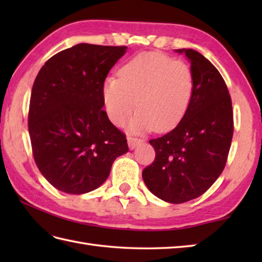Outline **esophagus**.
Masks as SVG:
<instances>
[{"mask_svg":"<svg viewBox=\"0 0 262 262\" xmlns=\"http://www.w3.org/2000/svg\"><path fill=\"white\" fill-rule=\"evenodd\" d=\"M127 141H128V146H129V148H130V149H134V148H136L138 145H141V144L143 143V141H142V140H138V138L132 137V136H128Z\"/></svg>","mask_w":262,"mask_h":262,"instance_id":"34e87169","label":"esophagus"}]
</instances>
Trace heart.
Listing matches in <instances>:
<instances>
[{
	"label": "heart",
	"mask_w": 262,
	"mask_h": 262,
	"mask_svg": "<svg viewBox=\"0 0 262 262\" xmlns=\"http://www.w3.org/2000/svg\"><path fill=\"white\" fill-rule=\"evenodd\" d=\"M118 77L103 81L101 94L105 114L114 125L128 124L132 133L166 132L182 120L190 107L194 76L190 66L159 53H144L119 70Z\"/></svg>",
	"instance_id": "heart-1"
}]
</instances>
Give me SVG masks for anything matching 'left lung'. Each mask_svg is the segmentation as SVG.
Here are the masks:
<instances>
[{"mask_svg": "<svg viewBox=\"0 0 262 262\" xmlns=\"http://www.w3.org/2000/svg\"><path fill=\"white\" fill-rule=\"evenodd\" d=\"M174 52L190 62L192 101L174 129L149 141L157 155L142 176L154 196L181 204L202 196L223 172L233 137V113L229 90L215 66L193 49Z\"/></svg>", "mask_w": 262, "mask_h": 262, "instance_id": "obj_1", "label": "left lung"}]
</instances>
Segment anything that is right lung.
<instances>
[{
	"mask_svg": "<svg viewBox=\"0 0 262 262\" xmlns=\"http://www.w3.org/2000/svg\"><path fill=\"white\" fill-rule=\"evenodd\" d=\"M127 47L79 43L54 55L33 83L28 128L33 159L58 190L99 188L128 152L126 136L102 110L101 89Z\"/></svg>",
	"mask_w": 262,
	"mask_h": 262,
	"instance_id": "1",
	"label": "right lung"
}]
</instances>
